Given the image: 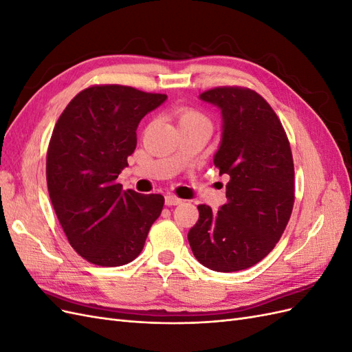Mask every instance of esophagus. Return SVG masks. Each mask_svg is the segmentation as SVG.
I'll list each match as a JSON object with an SVG mask.
<instances>
[{"label": "esophagus", "instance_id": "obj_1", "mask_svg": "<svg viewBox=\"0 0 352 352\" xmlns=\"http://www.w3.org/2000/svg\"><path fill=\"white\" fill-rule=\"evenodd\" d=\"M182 204V199L176 195H166V206H179Z\"/></svg>", "mask_w": 352, "mask_h": 352}]
</instances>
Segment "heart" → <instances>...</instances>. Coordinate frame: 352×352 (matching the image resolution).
Returning a JSON list of instances; mask_svg holds the SVG:
<instances>
[{"mask_svg": "<svg viewBox=\"0 0 352 352\" xmlns=\"http://www.w3.org/2000/svg\"><path fill=\"white\" fill-rule=\"evenodd\" d=\"M175 117H176V122H177V126H186V124H198V123H208L207 117L202 114L201 111L195 110V109H189V107H185V109H179L176 113H175Z\"/></svg>", "mask_w": 352, "mask_h": 352, "instance_id": "obj_1", "label": "heart"}]
</instances>
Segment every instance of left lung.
Returning <instances> with one entry per match:
<instances>
[{
	"instance_id": "1",
	"label": "left lung",
	"mask_w": 352,
	"mask_h": 352,
	"mask_svg": "<svg viewBox=\"0 0 352 352\" xmlns=\"http://www.w3.org/2000/svg\"><path fill=\"white\" fill-rule=\"evenodd\" d=\"M199 98L221 111V141L212 162L230 179L228 202L217 212L198 206L188 241L202 265L238 272L261 261L289 221L295 199L291 145L278 116L255 91L223 87Z\"/></svg>"
}]
</instances>
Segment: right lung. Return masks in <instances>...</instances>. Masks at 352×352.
I'll use <instances>...</instances> for the list:
<instances>
[{"label":"right lung","mask_w":352,"mask_h":352,"mask_svg":"<svg viewBox=\"0 0 352 352\" xmlns=\"http://www.w3.org/2000/svg\"><path fill=\"white\" fill-rule=\"evenodd\" d=\"M167 100L123 85L80 91L61 113L47 153L52 207L87 261L117 267L141 254L164 197L123 190L116 180L136 148L142 117Z\"/></svg>","instance_id":"add662e5"}]
</instances>
